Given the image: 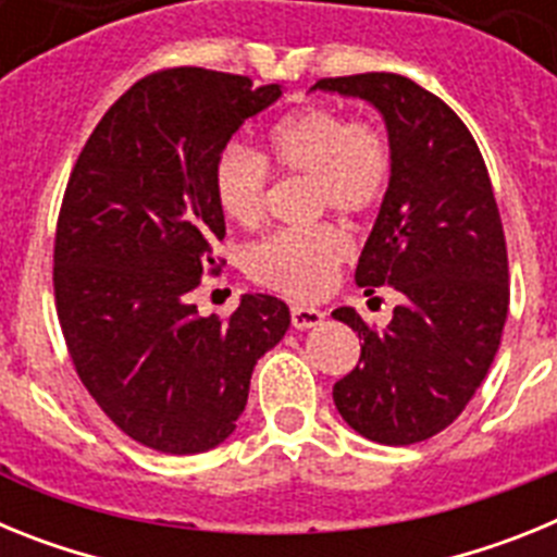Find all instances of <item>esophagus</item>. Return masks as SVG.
<instances>
[{
  "instance_id": "34e87169",
  "label": "esophagus",
  "mask_w": 557,
  "mask_h": 557,
  "mask_svg": "<svg viewBox=\"0 0 557 557\" xmlns=\"http://www.w3.org/2000/svg\"><path fill=\"white\" fill-rule=\"evenodd\" d=\"M289 318H293L295 329H314L321 326L326 312H321L318 307H307V304H293L289 307Z\"/></svg>"
}]
</instances>
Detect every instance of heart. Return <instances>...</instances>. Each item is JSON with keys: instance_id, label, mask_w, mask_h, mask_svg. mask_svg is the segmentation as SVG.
<instances>
[{"instance_id": "heart-1", "label": "heart", "mask_w": 557, "mask_h": 557, "mask_svg": "<svg viewBox=\"0 0 557 557\" xmlns=\"http://www.w3.org/2000/svg\"><path fill=\"white\" fill-rule=\"evenodd\" d=\"M278 170L312 178L318 209L366 214L385 200L393 181V147L373 122L348 120L332 106H304L275 122L264 139ZM270 166L245 145H225L211 164V191L225 220L256 225L268 206ZM351 253V239L332 223L282 228L250 245L245 270L250 278L293 298H318Z\"/></svg>"}]
</instances>
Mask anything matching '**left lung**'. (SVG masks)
I'll list each match as a JSON object with an SVG mask.
<instances>
[{"label": "left lung", "mask_w": 557, "mask_h": 557, "mask_svg": "<svg viewBox=\"0 0 557 557\" xmlns=\"http://www.w3.org/2000/svg\"><path fill=\"white\" fill-rule=\"evenodd\" d=\"M312 88L368 100L385 120L393 181L354 278L405 298L385 332L351 307L332 312L362 339L334 407L368 441L410 446L466 410L499 351L510 304L499 209L469 127L416 81L368 72Z\"/></svg>", "instance_id": "obj_1"}]
</instances>
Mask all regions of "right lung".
I'll return each mask as SVG.
<instances>
[{
    "label": "right lung",
    "mask_w": 557,
    "mask_h": 557,
    "mask_svg": "<svg viewBox=\"0 0 557 557\" xmlns=\"http://www.w3.org/2000/svg\"><path fill=\"white\" fill-rule=\"evenodd\" d=\"M278 97V83L161 69L108 108L69 175L52 268L58 321L86 391L147 449L223 444L256 359L289 329L273 295H243L225 321L191 304L225 236L211 164Z\"/></svg>",
    "instance_id": "obj_1"
}]
</instances>
